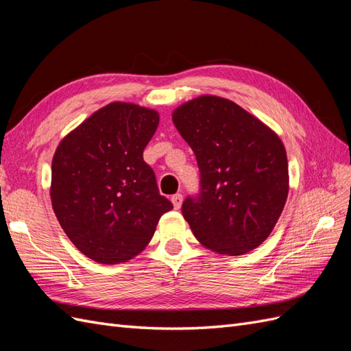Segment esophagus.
Wrapping results in <instances>:
<instances>
[{
	"mask_svg": "<svg viewBox=\"0 0 351 351\" xmlns=\"http://www.w3.org/2000/svg\"><path fill=\"white\" fill-rule=\"evenodd\" d=\"M171 202L176 209H180V206H182L183 204V195L182 193H176L171 196Z\"/></svg>",
	"mask_w": 351,
	"mask_h": 351,
	"instance_id": "34e87169",
	"label": "esophagus"
}]
</instances>
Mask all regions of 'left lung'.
<instances>
[{
	"label": "left lung",
	"mask_w": 351,
	"mask_h": 351,
	"mask_svg": "<svg viewBox=\"0 0 351 351\" xmlns=\"http://www.w3.org/2000/svg\"><path fill=\"white\" fill-rule=\"evenodd\" d=\"M200 173L182 212L195 237L221 254L247 253L265 241L289 195L285 147L269 127L237 104L205 95L173 112Z\"/></svg>",
	"instance_id": "obj_1"
}]
</instances>
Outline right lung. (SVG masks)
<instances>
[{"mask_svg":"<svg viewBox=\"0 0 351 351\" xmlns=\"http://www.w3.org/2000/svg\"><path fill=\"white\" fill-rule=\"evenodd\" d=\"M158 123L154 110L112 102L67 134L52 158V208L71 243L95 262L134 258L173 209L143 161Z\"/></svg>","mask_w":351,"mask_h":351,"instance_id":"add662e5","label":"right lung"}]
</instances>
